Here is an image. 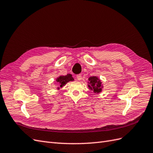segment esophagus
Instances as JSON below:
<instances>
[{"label": "esophagus", "instance_id": "obj_1", "mask_svg": "<svg viewBox=\"0 0 153 153\" xmlns=\"http://www.w3.org/2000/svg\"><path fill=\"white\" fill-rule=\"evenodd\" d=\"M76 77H77V80H79V81H81L82 79V76L81 75V74H77V75L76 76Z\"/></svg>", "mask_w": 153, "mask_h": 153}]
</instances>
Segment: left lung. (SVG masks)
I'll return each instance as SVG.
<instances>
[{"mask_svg":"<svg viewBox=\"0 0 153 153\" xmlns=\"http://www.w3.org/2000/svg\"><path fill=\"white\" fill-rule=\"evenodd\" d=\"M88 80L90 81V85H88V87H90V88L91 90H93L95 93L101 92L102 90L101 81L95 76L90 77Z\"/></svg>","mask_w":153,"mask_h":153,"instance_id":"obj_1","label":"left lung"}]
</instances>
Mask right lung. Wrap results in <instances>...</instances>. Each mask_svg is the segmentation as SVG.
Wrapping results in <instances>:
<instances>
[{"instance_id":"obj_1","label":"right lung","mask_w":153,"mask_h":153,"mask_svg":"<svg viewBox=\"0 0 153 153\" xmlns=\"http://www.w3.org/2000/svg\"><path fill=\"white\" fill-rule=\"evenodd\" d=\"M56 81H57V82L59 83L60 87H62L65 84L67 83L68 82L74 81V79L72 77L71 74H67V76H59L58 79H56Z\"/></svg>"}]
</instances>
